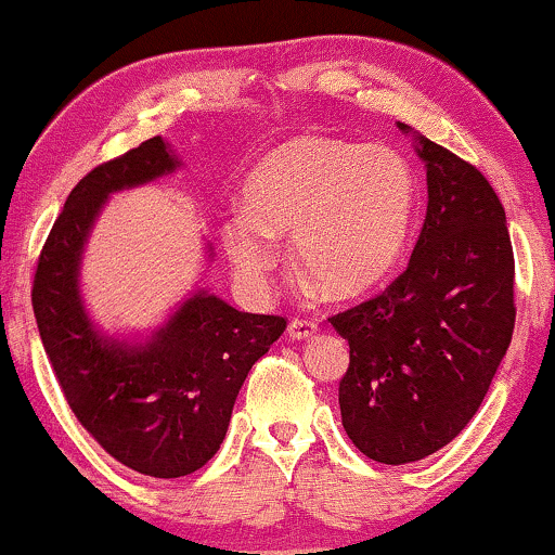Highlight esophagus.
I'll list each match as a JSON object with an SVG mask.
<instances>
[{
  "mask_svg": "<svg viewBox=\"0 0 555 555\" xmlns=\"http://www.w3.org/2000/svg\"><path fill=\"white\" fill-rule=\"evenodd\" d=\"M318 331V323L310 321V318H293L291 325H287V333H291L293 340H306Z\"/></svg>",
  "mask_w": 555,
  "mask_h": 555,
  "instance_id": "obj_1",
  "label": "esophagus"
}]
</instances>
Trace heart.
I'll use <instances>...</instances> for the list:
<instances>
[{
    "label": "heart",
    "mask_w": 555,
    "mask_h": 555,
    "mask_svg": "<svg viewBox=\"0 0 555 555\" xmlns=\"http://www.w3.org/2000/svg\"><path fill=\"white\" fill-rule=\"evenodd\" d=\"M242 204L245 211L224 219L222 245L245 283H264L278 262L275 240L291 234L300 275L328 298H351L397 262L412 222L414 179L382 143L302 135L255 166Z\"/></svg>",
    "instance_id": "b5f03b06"
}]
</instances>
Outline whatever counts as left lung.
Wrapping results in <instances>:
<instances>
[{
    "mask_svg": "<svg viewBox=\"0 0 555 555\" xmlns=\"http://www.w3.org/2000/svg\"><path fill=\"white\" fill-rule=\"evenodd\" d=\"M416 154L429 202L412 260L376 298L328 318L351 348L338 384L344 429L384 465L429 457L467 427L515 325V260L495 189L424 135Z\"/></svg>",
    "mask_w": 555,
    "mask_h": 555,
    "instance_id": "left-lung-1",
    "label": "left lung"
}]
</instances>
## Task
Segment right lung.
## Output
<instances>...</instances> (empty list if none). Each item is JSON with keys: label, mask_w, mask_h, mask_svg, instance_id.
<instances>
[{"label": "right lung", "mask_w": 555, "mask_h": 555, "mask_svg": "<svg viewBox=\"0 0 555 555\" xmlns=\"http://www.w3.org/2000/svg\"><path fill=\"white\" fill-rule=\"evenodd\" d=\"M162 135L86 173L67 196L37 260L33 308L50 366L73 414L120 465L184 477L207 465L230 427L253 363L283 336V315L242 313L194 293L146 344L108 338L80 298V260L108 194L171 173Z\"/></svg>", "instance_id": "1"}]
</instances>
